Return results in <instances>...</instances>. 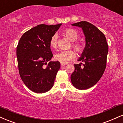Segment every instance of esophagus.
<instances>
[{"instance_id":"esophagus-1","label":"esophagus","mask_w":123,"mask_h":123,"mask_svg":"<svg viewBox=\"0 0 123 123\" xmlns=\"http://www.w3.org/2000/svg\"><path fill=\"white\" fill-rule=\"evenodd\" d=\"M66 63H61V67H63V66H66Z\"/></svg>"}]
</instances>
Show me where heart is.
<instances>
[{
  "label": "heart",
  "instance_id": "heart-1",
  "mask_svg": "<svg viewBox=\"0 0 123 123\" xmlns=\"http://www.w3.org/2000/svg\"><path fill=\"white\" fill-rule=\"evenodd\" d=\"M65 36L67 37L70 41H73L72 45L76 52L78 53H82L84 50V45L83 44L79 42H76L79 37V33L75 30L73 29H67L64 31ZM57 45V35L54 34L51 37L50 40V46L52 48H55ZM75 56V53L72 50H61L59 52L56 53L55 58L62 63H67Z\"/></svg>",
  "mask_w": 123,
  "mask_h": 123
}]
</instances>
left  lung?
Wrapping results in <instances>:
<instances>
[{
    "label": "left lung",
    "mask_w": 123,
    "mask_h": 123,
    "mask_svg": "<svg viewBox=\"0 0 123 123\" xmlns=\"http://www.w3.org/2000/svg\"><path fill=\"white\" fill-rule=\"evenodd\" d=\"M82 29L86 46L78 60L84 62L74 64L75 70L71 75L72 84L79 90L89 89L99 81L106 66L108 45L104 33L93 24L81 21L72 24Z\"/></svg>",
    "instance_id": "1"
}]
</instances>
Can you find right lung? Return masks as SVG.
<instances>
[{"mask_svg": "<svg viewBox=\"0 0 123 123\" xmlns=\"http://www.w3.org/2000/svg\"><path fill=\"white\" fill-rule=\"evenodd\" d=\"M61 25H39L25 33L19 41V73L25 85L34 93H45L54 84L60 63L50 61L53 56L50 40Z\"/></svg>", "mask_w": 123, "mask_h": 123, "instance_id": "right-lung-1", "label": "right lung"}]
</instances>
